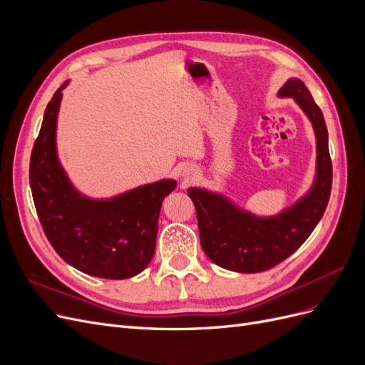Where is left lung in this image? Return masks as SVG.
<instances>
[{
    "instance_id": "1",
    "label": "left lung",
    "mask_w": 365,
    "mask_h": 365,
    "mask_svg": "<svg viewBox=\"0 0 365 365\" xmlns=\"http://www.w3.org/2000/svg\"><path fill=\"white\" fill-rule=\"evenodd\" d=\"M311 118L317 135V180L300 202L275 217H256L242 212L225 197L202 189H189L195 204L201 245L208 259L236 272H262L288 259L324 215L332 189V160L322 109L300 79H289L279 91Z\"/></svg>"
}]
</instances>
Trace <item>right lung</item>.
<instances>
[{
	"instance_id": "add662e5",
	"label": "right lung",
	"mask_w": 365,
	"mask_h": 365,
	"mask_svg": "<svg viewBox=\"0 0 365 365\" xmlns=\"http://www.w3.org/2000/svg\"><path fill=\"white\" fill-rule=\"evenodd\" d=\"M65 82L43 114L30 157V187L36 213L51 247L76 269L102 279H129L155 252L164 197L176 182L164 180L109 201L74 190L56 155V120Z\"/></svg>"
}]
</instances>
